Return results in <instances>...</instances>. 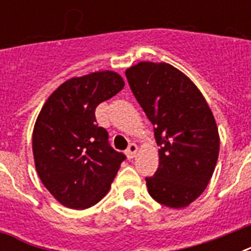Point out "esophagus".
I'll use <instances>...</instances> for the list:
<instances>
[{"label":"esophagus","instance_id":"34e87169","mask_svg":"<svg viewBox=\"0 0 251 251\" xmlns=\"http://www.w3.org/2000/svg\"><path fill=\"white\" fill-rule=\"evenodd\" d=\"M137 151H138L137 145H134V143L129 145V147H127V150H126V156H127V159H133V157L135 156Z\"/></svg>","mask_w":251,"mask_h":251}]
</instances>
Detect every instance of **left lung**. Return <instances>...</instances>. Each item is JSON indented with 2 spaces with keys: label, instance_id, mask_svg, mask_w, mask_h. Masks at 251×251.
I'll return each instance as SVG.
<instances>
[{
  "label": "left lung",
  "instance_id": "8db88e82",
  "mask_svg": "<svg viewBox=\"0 0 251 251\" xmlns=\"http://www.w3.org/2000/svg\"><path fill=\"white\" fill-rule=\"evenodd\" d=\"M125 74L160 147L159 168L146 177L150 195L171 208L189 206L216 167L220 139L214 114L198 87L172 65L139 62Z\"/></svg>",
  "mask_w": 251,
  "mask_h": 251
}]
</instances>
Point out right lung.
Returning a JSON list of instances; mask_svg holds the SVG:
<instances>
[{"mask_svg": "<svg viewBox=\"0 0 251 251\" xmlns=\"http://www.w3.org/2000/svg\"><path fill=\"white\" fill-rule=\"evenodd\" d=\"M125 82L114 72L66 80L48 98L32 134L35 167L41 182L65 207L84 210L109 191L125 155L108 142L95 109Z\"/></svg>", "mask_w": 251, "mask_h": 251, "instance_id": "right-lung-1", "label": "right lung"}]
</instances>
